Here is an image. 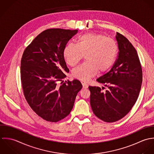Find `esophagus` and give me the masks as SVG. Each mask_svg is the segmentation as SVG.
Wrapping results in <instances>:
<instances>
[{
    "label": "esophagus",
    "instance_id": "obj_1",
    "mask_svg": "<svg viewBox=\"0 0 154 154\" xmlns=\"http://www.w3.org/2000/svg\"><path fill=\"white\" fill-rule=\"evenodd\" d=\"M82 86H83V89H87V88H88V85L86 83H82Z\"/></svg>",
    "mask_w": 154,
    "mask_h": 154
}]
</instances>
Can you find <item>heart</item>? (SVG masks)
Instances as JSON below:
<instances>
[{"mask_svg":"<svg viewBox=\"0 0 154 154\" xmlns=\"http://www.w3.org/2000/svg\"><path fill=\"white\" fill-rule=\"evenodd\" d=\"M117 54L116 42L102 34L86 33L80 36L77 45L69 43L63 51L66 62L71 66H75L85 55L86 63L73 69L74 77L88 82L98 70L103 72L113 65Z\"/></svg>","mask_w":154,"mask_h":154,"instance_id":"b5f03b06","label":"heart"}]
</instances>
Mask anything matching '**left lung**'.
<instances>
[{"label": "left lung", "instance_id": "left-lung-1", "mask_svg": "<svg viewBox=\"0 0 154 154\" xmlns=\"http://www.w3.org/2000/svg\"><path fill=\"white\" fill-rule=\"evenodd\" d=\"M116 38L118 58L108 72L96 80L107 90L102 92L99 87L89 86L93 113L107 123L119 121L129 112L137 99L142 83V66L135 48L122 34L117 32Z\"/></svg>", "mask_w": 154, "mask_h": 154}]
</instances>
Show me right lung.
<instances>
[{"mask_svg":"<svg viewBox=\"0 0 154 154\" xmlns=\"http://www.w3.org/2000/svg\"><path fill=\"white\" fill-rule=\"evenodd\" d=\"M77 30L48 29L25 49L21 61L24 94L31 109L48 122H57L72 110L82 85L77 80L62 83L69 72L63 49ZM62 82L58 85L57 82Z\"/></svg>","mask_w":154,"mask_h":154,"instance_id":"right-lung-1","label":"right lung"}]
</instances>
